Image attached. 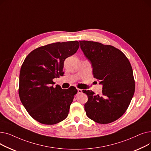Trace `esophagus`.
<instances>
[{
	"label": "esophagus",
	"instance_id": "esophagus-1",
	"mask_svg": "<svg viewBox=\"0 0 151 151\" xmlns=\"http://www.w3.org/2000/svg\"><path fill=\"white\" fill-rule=\"evenodd\" d=\"M77 91H78V93H82V92H83V91L81 90V89H77Z\"/></svg>",
	"mask_w": 151,
	"mask_h": 151
}]
</instances>
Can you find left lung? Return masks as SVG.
Masks as SVG:
<instances>
[{
  "mask_svg": "<svg viewBox=\"0 0 151 151\" xmlns=\"http://www.w3.org/2000/svg\"><path fill=\"white\" fill-rule=\"evenodd\" d=\"M85 57L91 62L94 78L103 86L101 96L83 91L88 97L86 115L99 124H109L121 117L128 108L134 92L130 63L125 54L113 46L80 41Z\"/></svg>",
  "mask_w": 151,
  "mask_h": 151,
  "instance_id": "obj_1",
  "label": "left lung"
}]
</instances>
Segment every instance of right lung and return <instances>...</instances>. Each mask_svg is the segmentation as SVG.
<instances>
[{"mask_svg":"<svg viewBox=\"0 0 151 151\" xmlns=\"http://www.w3.org/2000/svg\"><path fill=\"white\" fill-rule=\"evenodd\" d=\"M77 41L57 42L41 46L26 58L19 74V96L28 113L37 121L53 125L67 117L75 87L62 89L53 79L63 74V63L79 48Z\"/></svg>","mask_w":151,"mask_h":151,"instance_id":"right-lung-1","label":"right lung"}]
</instances>
